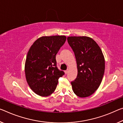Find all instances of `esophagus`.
I'll use <instances>...</instances> for the list:
<instances>
[{
  "mask_svg": "<svg viewBox=\"0 0 123 123\" xmlns=\"http://www.w3.org/2000/svg\"><path fill=\"white\" fill-rule=\"evenodd\" d=\"M68 69H67V70H66V71H65V73H66V74H67V73H68Z\"/></svg>",
  "mask_w": 123,
  "mask_h": 123,
  "instance_id": "1",
  "label": "esophagus"
}]
</instances>
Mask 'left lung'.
Masks as SVG:
<instances>
[{
    "instance_id": "obj_1",
    "label": "left lung",
    "mask_w": 123,
    "mask_h": 123,
    "mask_svg": "<svg viewBox=\"0 0 123 123\" xmlns=\"http://www.w3.org/2000/svg\"><path fill=\"white\" fill-rule=\"evenodd\" d=\"M68 43L74 53L78 75L71 84L80 97L90 96L98 88L104 77L105 62L100 46L88 37H68Z\"/></svg>"
}]
</instances>
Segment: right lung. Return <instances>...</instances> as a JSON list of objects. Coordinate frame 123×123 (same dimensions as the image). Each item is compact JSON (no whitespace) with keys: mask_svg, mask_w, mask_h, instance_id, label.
<instances>
[{"mask_svg":"<svg viewBox=\"0 0 123 123\" xmlns=\"http://www.w3.org/2000/svg\"><path fill=\"white\" fill-rule=\"evenodd\" d=\"M65 36L42 37L35 41L27 54L25 74L28 84L36 94L49 96L58 79L65 74L58 69L56 55L66 42Z\"/></svg>","mask_w":123,"mask_h":123,"instance_id":"add662e5","label":"right lung"}]
</instances>
